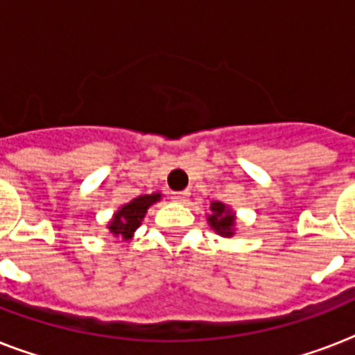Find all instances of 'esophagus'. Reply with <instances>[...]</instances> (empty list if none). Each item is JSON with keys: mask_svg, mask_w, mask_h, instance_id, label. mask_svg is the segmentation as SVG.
I'll return each mask as SVG.
<instances>
[{"mask_svg": "<svg viewBox=\"0 0 355 355\" xmlns=\"http://www.w3.org/2000/svg\"><path fill=\"white\" fill-rule=\"evenodd\" d=\"M171 197L173 200H177V202H186L189 197V191H173Z\"/></svg>", "mask_w": 355, "mask_h": 355, "instance_id": "1", "label": "esophagus"}]
</instances>
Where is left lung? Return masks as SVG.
I'll list each match as a JSON object with an SVG mask.
<instances>
[{"mask_svg":"<svg viewBox=\"0 0 355 355\" xmlns=\"http://www.w3.org/2000/svg\"><path fill=\"white\" fill-rule=\"evenodd\" d=\"M206 219L211 230L221 237H232L236 234V211L225 202L219 200L210 202V214L206 216Z\"/></svg>","mask_w":355,"mask_h":355,"instance_id":"left-lung-1","label":"left lung"}]
</instances>
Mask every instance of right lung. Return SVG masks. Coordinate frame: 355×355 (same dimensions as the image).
Segmentation results:
<instances>
[{
    "label": "right lung",
    "mask_w": 355,
    "mask_h": 355,
    "mask_svg": "<svg viewBox=\"0 0 355 355\" xmlns=\"http://www.w3.org/2000/svg\"><path fill=\"white\" fill-rule=\"evenodd\" d=\"M158 200H162V193L155 191L150 195H139L127 205H123L121 208H118V211H114L112 219L108 221V234L116 239L128 241L141 225L147 210Z\"/></svg>",
    "instance_id": "right-lung-1"
}]
</instances>
